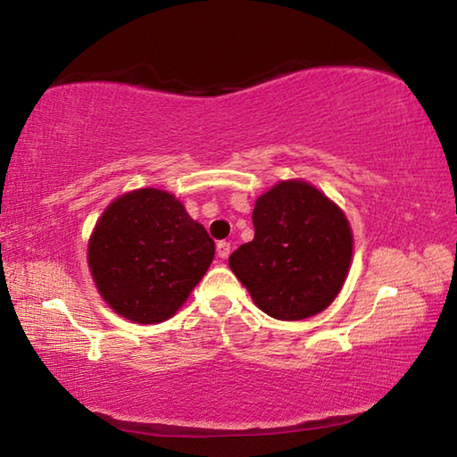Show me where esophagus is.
Returning <instances> with one entry per match:
<instances>
[{"instance_id": "esophagus-1", "label": "esophagus", "mask_w": 457, "mask_h": 457, "mask_svg": "<svg viewBox=\"0 0 457 457\" xmlns=\"http://www.w3.org/2000/svg\"><path fill=\"white\" fill-rule=\"evenodd\" d=\"M215 250H218V256H220L221 260H226V258L229 256L231 245H229L228 242H220V244H218V247H215Z\"/></svg>"}]
</instances>
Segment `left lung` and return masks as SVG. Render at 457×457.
Instances as JSON below:
<instances>
[{"instance_id":"8db88e82","label":"left lung","mask_w":457,"mask_h":457,"mask_svg":"<svg viewBox=\"0 0 457 457\" xmlns=\"http://www.w3.org/2000/svg\"><path fill=\"white\" fill-rule=\"evenodd\" d=\"M253 239L229 256V268L262 312L303 320L338 296L353 260L345 212L303 179L276 183L256 199Z\"/></svg>"}]
</instances>
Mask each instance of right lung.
Here are the masks:
<instances>
[{"label": "right lung", "instance_id": "1", "mask_svg": "<svg viewBox=\"0 0 457 457\" xmlns=\"http://www.w3.org/2000/svg\"><path fill=\"white\" fill-rule=\"evenodd\" d=\"M215 244L173 193L145 187L112 201L88 239V268L122 319L157 324L179 311L213 262Z\"/></svg>", "mask_w": 457, "mask_h": 457}]
</instances>
